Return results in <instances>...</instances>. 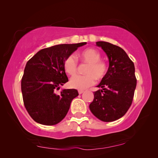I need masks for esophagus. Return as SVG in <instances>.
Returning a JSON list of instances; mask_svg holds the SVG:
<instances>
[{"instance_id": "esophagus-1", "label": "esophagus", "mask_w": 158, "mask_h": 158, "mask_svg": "<svg viewBox=\"0 0 158 158\" xmlns=\"http://www.w3.org/2000/svg\"><path fill=\"white\" fill-rule=\"evenodd\" d=\"M78 92H79V94H83V93H84V91H83V90H79Z\"/></svg>"}]
</instances>
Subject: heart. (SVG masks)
<instances>
[{"label": "heart", "instance_id": "1", "mask_svg": "<svg viewBox=\"0 0 158 158\" xmlns=\"http://www.w3.org/2000/svg\"><path fill=\"white\" fill-rule=\"evenodd\" d=\"M77 57L82 63L86 64L84 70L86 75H77L70 79L69 86L73 89H85L94 84L96 81H101L107 73V64L101 60V55L99 51L94 48H86L77 53ZM63 67L64 72L74 76L77 71V62L73 56H69L64 60Z\"/></svg>", "mask_w": 158, "mask_h": 158}]
</instances>
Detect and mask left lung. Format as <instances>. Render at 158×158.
I'll use <instances>...</instances> for the list:
<instances>
[{"label":"left lung","mask_w":158,"mask_h":158,"mask_svg":"<svg viewBox=\"0 0 158 158\" xmlns=\"http://www.w3.org/2000/svg\"><path fill=\"white\" fill-rule=\"evenodd\" d=\"M109 60L107 72L94 92L90 110L102 122H113L126 114L133 101L136 79L134 64L123 49L106 41H98Z\"/></svg>","instance_id":"obj_1"}]
</instances>
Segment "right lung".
<instances>
[{
  "mask_svg": "<svg viewBox=\"0 0 158 158\" xmlns=\"http://www.w3.org/2000/svg\"><path fill=\"white\" fill-rule=\"evenodd\" d=\"M86 42L60 44L37 52L25 66L21 82L24 106L37 123L55 125L61 122L69 111L70 104L79 96L76 89L56 90L68 81L63 63Z\"/></svg>",
  "mask_w": 158,
  "mask_h": 158,
  "instance_id": "1",
  "label": "right lung"
}]
</instances>
